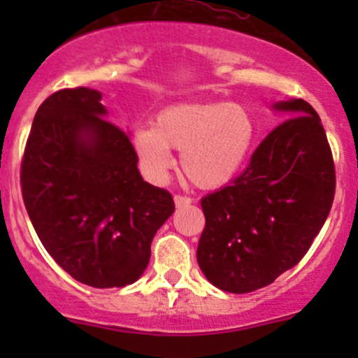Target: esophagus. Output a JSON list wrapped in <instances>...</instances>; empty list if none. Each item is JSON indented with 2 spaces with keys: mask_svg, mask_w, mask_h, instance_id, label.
<instances>
[{
  "mask_svg": "<svg viewBox=\"0 0 358 358\" xmlns=\"http://www.w3.org/2000/svg\"><path fill=\"white\" fill-rule=\"evenodd\" d=\"M173 199H175L176 208H185V206H189L190 202H192V199H190V197H187V196H175Z\"/></svg>",
  "mask_w": 358,
  "mask_h": 358,
  "instance_id": "34e87169",
  "label": "esophagus"
}]
</instances>
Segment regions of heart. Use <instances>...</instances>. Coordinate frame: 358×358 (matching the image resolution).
Returning <instances> with one entry per match:
<instances>
[{
    "label": "heart",
    "mask_w": 358,
    "mask_h": 358,
    "mask_svg": "<svg viewBox=\"0 0 358 358\" xmlns=\"http://www.w3.org/2000/svg\"><path fill=\"white\" fill-rule=\"evenodd\" d=\"M255 121L244 107L229 102H178L157 114L156 124L133 135L147 175L162 180L182 150V169L201 189H218L239 173L255 143Z\"/></svg>",
    "instance_id": "1"
}]
</instances>
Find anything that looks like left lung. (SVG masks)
<instances>
[{
	"label": "left lung",
	"instance_id": "8db88e82",
	"mask_svg": "<svg viewBox=\"0 0 358 358\" xmlns=\"http://www.w3.org/2000/svg\"><path fill=\"white\" fill-rule=\"evenodd\" d=\"M287 117L266 135L246 171L202 197L197 263L227 292H251L298 265L326 223L336 171L326 131L303 99L279 102Z\"/></svg>",
	"mask_w": 358,
	"mask_h": 358
}]
</instances>
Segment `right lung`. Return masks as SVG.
Here are the masks:
<instances>
[{
    "label": "right lung",
    "instance_id": "1",
    "mask_svg": "<svg viewBox=\"0 0 358 358\" xmlns=\"http://www.w3.org/2000/svg\"><path fill=\"white\" fill-rule=\"evenodd\" d=\"M96 90L66 88L39 106L20 185L39 241L86 286L122 287L145 272L150 244L175 211L171 194L143 182L129 136L106 121Z\"/></svg>",
    "mask_w": 358,
    "mask_h": 358
}]
</instances>
